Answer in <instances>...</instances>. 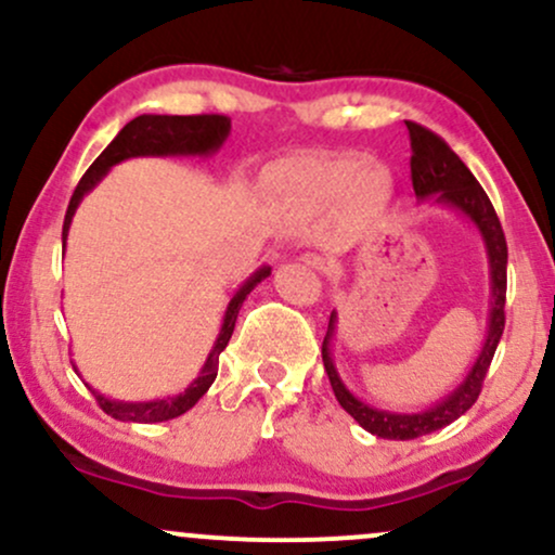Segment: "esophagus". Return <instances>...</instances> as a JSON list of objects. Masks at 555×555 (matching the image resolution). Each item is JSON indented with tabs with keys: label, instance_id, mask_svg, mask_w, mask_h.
I'll return each instance as SVG.
<instances>
[{
	"label": "esophagus",
	"instance_id": "34e87169",
	"mask_svg": "<svg viewBox=\"0 0 555 555\" xmlns=\"http://www.w3.org/2000/svg\"><path fill=\"white\" fill-rule=\"evenodd\" d=\"M302 263H305V266H310V269L318 271V273H326V271H328L326 258L315 256V253H305V256H302Z\"/></svg>",
	"mask_w": 555,
	"mask_h": 555
}]
</instances>
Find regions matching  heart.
I'll list each match as a JSON object with an SVG mask.
<instances>
[{"label": "heart", "mask_w": 555, "mask_h": 555, "mask_svg": "<svg viewBox=\"0 0 555 555\" xmlns=\"http://www.w3.org/2000/svg\"><path fill=\"white\" fill-rule=\"evenodd\" d=\"M352 184L362 203H386L391 180L380 167H362L360 158H286L269 167L263 190L273 203L297 211L323 208Z\"/></svg>", "instance_id": "obj_1"}]
</instances>
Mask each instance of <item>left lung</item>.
Returning <instances> with one entry per match:
<instances>
[{
    "label": "left lung",
    "instance_id": "left-lung-1",
    "mask_svg": "<svg viewBox=\"0 0 555 555\" xmlns=\"http://www.w3.org/2000/svg\"><path fill=\"white\" fill-rule=\"evenodd\" d=\"M406 132H410V145H412V188H415L417 201H430L436 206H446L451 211H456L469 221L480 234L482 245H486L488 256V273H490V313H488V328L486 339H482V349L477 354L475 365L469 367L467 375L462 378V384L454 391L446 393L443 399H438L436 404H430L428 410L420 412H391L380 410V406L367 404L354 397L349 391L347 384L341 380L339 371H336L334 358H331V341L336 336V310L328 318V331L326 339H323V365H326L331 388H334L336 401L349 412L367 433L378 438H388V441H412V438L428 436L451 425L454 420H460L469 406L475 404L480 397L482 380L493 360L495 347H499L503 323V305H506V237H503V229L499 216L493 211V203L488 201L486 190L480 188V182L475 180V175L464 167V162L449 145L443 143L436 132L425 130L415 122H404Z\"/></svg>",
    "mask_w": 555,
    "mask_h": 555
}]
</instances>
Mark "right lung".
<instances>
[{
    "label": "right lung",
    "mask_w": 555,
    "mask_h": 555,
    "mask_svg": "<svg viewBox=\"0 0 555 555\" xmlns=\"http://www.w3.org/2000/svg\"><path fill=\"white\" fill-rule=\"evenodd\" d=\"M229 132H232V122L221 114H195V117H177V114H140V117L127 122L122 130L117 132V138L101 151V156L88 167L82 180L75 188L73 197H69L65 227H62V247H67V234L69 224H73V216L78 211L80 201L91 190L109 175L112 167L127 162V158H140V156H214L221 145L227 143ZM271 276V266H260L256 273L245 279L237 286L232 299H229L224 318H221L219 336H216L211 352H208L206 362H203L197 378L184 388L182 393L164 399H151V401H122L104 397L101 391H95L91 384H86L93 391V397L99 399L101 410L114 420H122V423H167L184 415L188 410H193L197 399L211 388L219 373V354L224 352L229 339H232L234 323H237V313L256 286L263 279ZM78 373V365H73ZM80 375V373H78Z\"/></svg>",
    "instance_id": "right-lung-1"
}]
</instances>
